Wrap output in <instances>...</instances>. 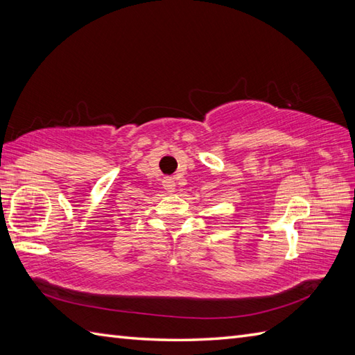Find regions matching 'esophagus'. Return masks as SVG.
Instances as JSON below:
<instances>
[{"mask_svg":"<svg viewBox=\"0 0 355 355\" xmlns=\"http://www.w3.org/2000/svg\"><path fill=\"white\" fill-rule=\"evenodd\" d=\"M163 187H164V191H166V192L174 193L175 189H177L175 178H172V177H166V178H164V180H163Z\"/></svg>","mask_w":355,"mask_h":355,"instance_id":"34e87169","label":"esophagus"}]
</instances>
